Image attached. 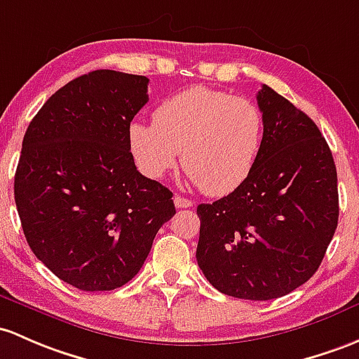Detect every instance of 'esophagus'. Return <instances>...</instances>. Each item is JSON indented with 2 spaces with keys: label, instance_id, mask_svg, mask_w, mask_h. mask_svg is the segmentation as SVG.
Segmentation results:
<instances>
[{
  "label": "esophagus",
  "instance_id": "1",
  "mask_svg": "<svg viewBox=\"0 0 359 359\" xmlns=\"http://www.w3.org/2000/svg\"><path fill=\"white\" fill-rule=\"evenodd\" d=\"M175 205L176 209H188V207H194V202L188 198H184V196H175Z\"/></svg>",
  "mask_w": 359,
  "mask_h": 359
}]
</instances>
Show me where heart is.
<instances>
[{"label":"heart","instance_id":"1","mask_svg":"<svg viewBox=\"0 0 359 359\" xmlns=\"http://www.w3.org/2000/svg\"><path fill=\"white\" fill-rule=\"evenodd\" d=\"M262 138L264 114L255 102L203 86L165 97L154 123L135 119L128 126L130 150L147 178L175 169L183 150L191 183L210 196L231 194L248 178Z\"/></svg>","mask_w":359,"mask_h":359}]
</instances>
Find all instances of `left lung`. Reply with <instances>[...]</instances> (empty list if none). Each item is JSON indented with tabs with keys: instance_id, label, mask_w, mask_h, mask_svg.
Masks as SVG:
<instances>
[{
	"instance_id": "left-lung-1",
	"label": "left lung",
	"mask_w": 359,
	"mask_h": 359,
	"mask_svg": "<svg viewBox=\"0 0 359 359\" xmlns=\"http://www.w3.org/2000/svg\"><path fill=\"white\" fill-rule=\"evenodd\" d=\"M257 102L264 114L260 152L236 190L196 207V262L217 291L265 302L317 272L337 227L339 194L318 126L267 86Z\"/></svg>"
}]
</instances>
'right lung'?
<instances>
[{
    "label": "right lung",
    "mask_w": 359,
    "mask_h": 359,
    "mask_svg": "<svg viewBox=\"0 0 359 359\" xmlns=\"http://www.w3.org/2000/svg\"><path fill=\"white\" fill-rule=\"evenodd\" d=\"M149 79L95 70L56 90L27 128L15 172L22 229L42 264L82 291L137 276L172 194L137 171L128 126Z\"/></svg>",
    "instance_id": "1"
}]
</instances>
